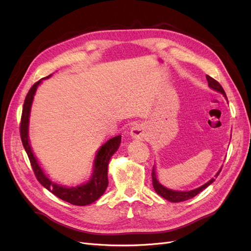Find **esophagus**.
I'll return each mask as SVG.
<instances>
[{
    "label": "esophagus",
    "instance_id": "1",
    "mask_svg": "<svg viewBox=\"0 0 251 251\" xmlns=\"http://www.w3.org/2000/svg\"><path fill=\"white\" fill-rule=\"evenodd\" d=\"M132 137L135 139H144L147 137V127L143 124L135 125L131 130Z\"/></svg>",
    "mask_w": 251,
    "mask_h": 251
}]
</instances>
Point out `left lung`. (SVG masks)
Returning <instances> with one entry per match:
<instances>
[{
	"label": "left lung",
	"instance_id": "obj_1",
	"mask_svg": "<svg viewBox=\"0 0 251 251\" xmlns=\"http://www.w3.org/2000/svg\"><path fill=\"white\" fill-rule=\"evenodd\" d=\"M206 79H207V81H208V86H209L211 89H214V90L218 91V92H221V93L225 96L226 100H227V96H226V94H225L224 89L222 88V86L220 85V83H219L216 79H214L212 77L208 76V75H206ZM220 172H221V170H220V171L217 173L216 177H218V175L220 174ZM151 180H153V186H154L155 192H156L158 195H160V196L162 197V198H164V199H166V200H169V201H171V202H182V201H186V200H188V199L194 198L195 196H197L199 193H201V192L203 191V189H205L208 185H210V184L212 183V182L215 181V178H212L211 180H209V181L207 182V183H205L204 185H202V186H200V187H198V188L194 189V191H189V192H176V191H172V189H169V188L164 187L163 185H161L160 183H159V181H158L157 178H156V173H155V169H154V168H153V171H151Z\"/></svg>",
	"mask_w": 251,
	"mask_h": 251
}]
</instances>
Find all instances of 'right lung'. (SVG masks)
<instances>
[{
	"label": "right lung",
	"mask_w": 251,
	"mask_h": 251,
	"mask_svg": "<svg viewBox=\"0 0 251 251\" xmlns=\"http://www.w3.org/2000/svg\"><path fill=\"white\" fill-rule=\"evenodd\" d=\"M48 77H50V75L44 78H48ZM42 79L36 81L34 85L30 88L29 92L27 93L24 105H23L21 124H20L21 139L26 153L28 155L30 164L32 166V170L34 172L37 181H39L44 187H46L53 195L58 197L59 199H62L66 202H69L73 205H79V206H83V205L93 203L98 198H100V196H102L105 188L108 186L109 161L111 157L113 156V154L115 153L120 146L121 135H118L116 137H113L110 140H108L100 149V151H97L95 162H94L93 175L92 177H91V180L88 181L86 184H82L76 187H65L54 183V182H51L46 177V175L44 174L42 169L40 168L39 163H37L36 159L31 151V148H30L29 140H28V123H29L30 108H31V103L33 100V96L36 91V88L40 85Z\"/></svg>",
	"instance_id": "obj_1"
}]
</instances>
